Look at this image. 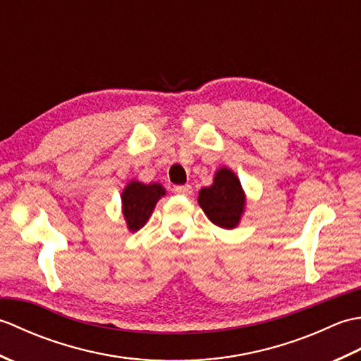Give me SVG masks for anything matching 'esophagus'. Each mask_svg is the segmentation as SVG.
Segmentation results:
<instances>
[{"label": "esophagus", "instance_id": "obj_1", "mask_svg": "<svg viewBox=\"0 0 361 361\" xmlns=\"http://www.w3.org/2000/svg\"><path fill=\"white\" fill-rule=\"evenodd\" d=\"M173 192L178 194V195H189L190 192H192V188H190L189 185H185V186H175V188H173Z\"/></svg>", "mask_w": 361, "mask_h": 361}]
</instances>
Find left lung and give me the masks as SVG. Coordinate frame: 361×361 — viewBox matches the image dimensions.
Segmentation results:
<instances>
[{"label": "left lung", "instance_id": "obj_1", "mask_svg": "<svg viewBox=\"0 0 361 361\" xmlns=\"http://www.w3.org/2000/svg\"><path fill=\"white\" fill-rule=\"evenodd\" d=\"M198 204L214 225L225 229L239 225L245 211V192L231 169H219L212 185L198 194Z\"/></svg>", "mask_w": 361, "mask_h": 361}]
</instances>
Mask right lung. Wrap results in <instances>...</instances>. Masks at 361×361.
Masks as SVG:
<instances>
[{"mask_svg": "<svg viewBox=\"0 0 361 361\" xmlns=\"http://www.w3.org/2000/svg\"><path fill=\"white\" fill-rule=\"evenodd\" d=\"M166 195V189L159 183L144 185L141 181L132 180L122 190V214L127 221V228L135 233L147 224L155 204L161 197Z\"/></svg>", "mask_w": 361, "mask_h": 361, "instance_id": "obj_1", "label": "right lung"}]
</instances>
